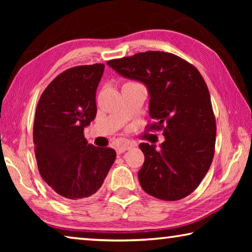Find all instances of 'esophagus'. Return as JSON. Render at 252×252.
Wrapping results in <instances>:
<instances>
[{
  "mask_svg": "<svg viewBox=\"0 0 252 252\" xmlns=\"http://www.w3.org/2000/svg\"><path fill=\"white\" fill-rule=\"evenodd\" d=\"M133 147H135V143L130 141V140L127 139H119L117 141V151L119 153L126 152Z\"/></svg>",
  "mask_w": 252,
  "mask_h": 252,
  "instance_id": "obj_1",
  "label": "esophagus"
}]
</instances>
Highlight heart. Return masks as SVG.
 Segmentation results:
<instances>
[{"label": "heart", "instance_id": "heart-1", "mask_svg": "<svg viewBox=\"0 0 252 252\" xmlns=\"http://www.w3.org/2000/svg\"><path fill=\"white\" fill-rule=\"evenodd\" d=\"M130 84H138V82H135V81H126L123 85H130Z\"/></svg>", "mask_w": 252, "mask_h": 252}]
</instances>
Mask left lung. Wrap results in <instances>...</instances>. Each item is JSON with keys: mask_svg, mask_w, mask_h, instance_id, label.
Instances as JSON below:
<instances>
[{"mask_svg": "<svg viewBox=\"0 0 252 252\" xmlns=\"http://www.w3.org/2000/svg\"><path fill=\"white\" fill-rule=\"evenodd\" d=\"M119 74L141 81L150 93L155 122L147 131H162L157 150L140 143L144 155L140 185L152 197L176 201L197 189L215 155L216 118L210 93L197 67L176 54L147 51L106 62Z\"/></svg>", "mask_w": 252, "mask_h": 252, "instance_id": "8db88e82", "label": "left lung"}]
</instances>
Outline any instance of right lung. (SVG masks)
Listing matches in <instances>:
<instances>
[{
	"instance_id": "right-lung-1",
	"label": "right lung",
	"mask_w": 252,
	"mask_h": 252,
	"mask_svg": "<svg viewBox=\"0 0 252 252\" xmlns=\"http://www.w3.org/2000/svg\"><path fill=\"white\" fill-rule=\"evenodd\" d=\"M104 64L70 67L45 88L33 125L34 152L43 180L58 197L75 202L100 189L117 153L89 144L84 126L96 116L95 92Z\"/></svg>"
}]
</instances>
